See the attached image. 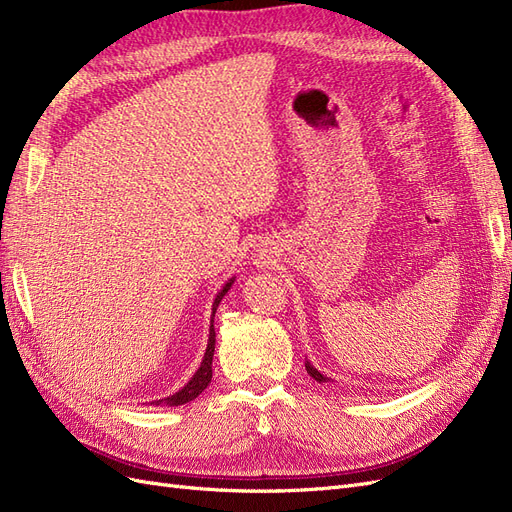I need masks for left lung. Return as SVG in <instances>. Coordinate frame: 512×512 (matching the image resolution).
Masks as SVG:
<instances>
[{
	"label": "left lung",
	"mask_w": 512,
	"mask_h": 512,
	"mask_svg": "<svg viewBox=\"0 0 512 512\" xmlns=\"http://www.w3.org/2000/svg\"><path fill=\"white\" fill-rule=\"evenodd\" d=\"M305 369H307V374L312 376L316 382H320V384H322V382H329V378L324 376V374H320V371H318L312 363H309V361H305Z\"/></svg>",
	"instance_id": "left-lung-1"
}]
</instances>
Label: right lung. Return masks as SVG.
<instances>
[{
  "label": "right lung",
  "mask_w": 512,
  "mask_h": 512,
  "mask_svg": "<svg viewBox=\"0 0 512 512\" xmlns=\"http://www.w3.org/2000/svg\"><path fill=\"white\" fill-rule=\"evenodd\" d=\"M232 284H235V277H230V280L222 286V290L218 292V297H215L213 301V312H211V327H209V342H207V350H205V356H203V363H200V367L196 369V374L190 378V382L183 386V389H179L177 393L168 395L164 399H156L153 404L156 406H183L188 404V401L196 399L200 393H203L209 382H211V376H213V369H211V363H213V352H215V329H213V318H215V309H218L220 301L224 299V294L232 288Z\"/></svg>",
  "instance_id": "obj_1"
}]
</instances>
